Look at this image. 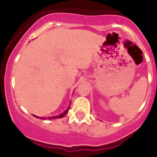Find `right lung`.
<instances>
[{
	"mask_svg": "<svg viewBox=\"0 0 157 157\" xmlns=\"http://www.w3.org/2000/svg\"><path fill=\"white\" fill-rule=\"evenodd\" d=\"M70 109V106L67 108V109L66 111H64V112H63L62 114H61V115H56V116H52V117H48V118H45V117H40L41 119L42 120H45V119H55V118H63V117L64 116V115H66V114L67 113V112H68ZM39 118V117H37V118Z\"/></svg>",
	"mask_w": 157,
	"mask_h": 157,
	"instance_id": "1",
	"label": "right lung"
}]
</instances>
